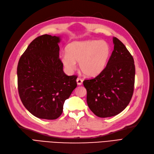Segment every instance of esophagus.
I'll return each mask as SVG.
<instances>
[{
    "instance_id": "1",
    "label": "esophagus",
    "mask_w": 154,
    "mask_h": 154,
    "mask_svg": "<svg viewBox=\"0 0 154 154\" xmlns=\"http://www.w3.org/2000/svg\"><path fill=\"white\" fill-rule=\"evenodd\" d=\"M76 82H77V84H78V85H82L83 80H82V79L78 78L76 79Z\"/></svg>"
}]
</instances>
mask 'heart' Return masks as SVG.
I'll return each instance as SVG.
<instances>
[{"mask_svg": "<svg viewBox=\"0 0 154 154\" xmlns=\"http://www.w3.org/2000/svg\"><path fill=\"white\" fill-rule=\"evenodd\" d=\"M66 52L60 56V60L69 72L73 71L78 62L83 74L92 78L105 69L110 55V48L104 40L74 41L67 45Z\"/></svg>", "mask_w": 154, "mask_h": 154, "instance_id": "obj_1", "label": "heart"}]
</instances>
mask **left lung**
Returning a JSON list of instances; mask_svg holds the SVG:
<instances>
[{"label":"left lung","instance_id":"8db88e82","mask_svg":"<svg viewBox=\"0 0 154 154\" xmlns=\"http://www.w3.org/2000/svg\"><path fill=\"white\" fill-rule=\"evenodd\" d=\"M113 44L114 50L105 69L95 78L83 82L87 105L100 118L122 112L133 95L136 71L134 58L116 37H113Z\"/></svg>","mask_w":154,"mask_h":154}]
</instances>
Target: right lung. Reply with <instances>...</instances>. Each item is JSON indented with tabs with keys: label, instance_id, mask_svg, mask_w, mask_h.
<instances>
[{
	"label": "right lung",
	"instance_id": "1",
	"mask_svg": "<svg viewBox=\"0 0 154 154\" xmlns=\"http://www.w3.org/2000/svg\"><path fill=\"white\" fill-rule=\"evenodd\" d=\"M61 36L44 35L32 40L17 67L18 90L23 105L35 117L55 119L77 86L76 76H67L59 58Z\"/></svg>",
	"mask_w": 154,
	"mask_h": 154
}]
</instances>
